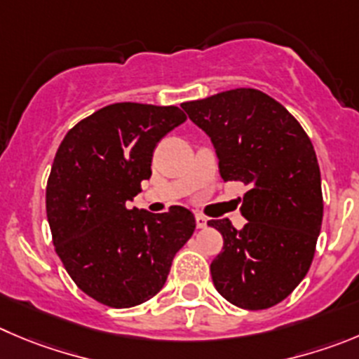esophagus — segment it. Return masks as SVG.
Here are the masks:
<instances>
[{"mask_svg": "<svg viewBox=\"0 0 359 359\" xmlns=\"http://www.w3.org/2000/svg\"><path fill=\"white\" fill-rule=\"evenodd\" d=\"M196 229H205L207 226V217L202 216V214H196Z\"/></svg>", "mask_w": 359, "mask_h": 359, "instance_id": "1", "label": "esophagus"}]
</instances>
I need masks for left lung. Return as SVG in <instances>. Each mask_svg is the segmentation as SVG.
I'll list each match as a JSON object with an SVG mask.
<instances>
[{
  "instance_id": "obj_1",
  "label": "left lung",
  "mask_w": 359,
  "mask_h": 359,
  "mask_svg": "<svg viewBox=\"0 0 359 359\" xmlns=\"http://www.w3.org/2000/svg\"><path fill=\"white\" fill-rule=\"evenodd\" d=\"M216 149L221 179L248 186L241 230L210 219L223 250L210 264L214 287L236 306L264 310L306 276L323 225V187L308 134L278 100L236 88L182 104Z\"/></svg>"
}]
</instances>
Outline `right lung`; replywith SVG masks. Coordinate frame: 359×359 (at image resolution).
Instances as JSON below:
<instances>
[{"instance_id": "obj_1", "label": "right lung", "mask_w": 359, "mask_h": 359, "mask_svg": "<svg viewBox=\"0 0 359 359\" xmlns=\"http://www.w3.org/2000/svg\"><path fill=\"white\" fill-rule=\"evenodd\" d=\"M184 120L177 106L116 102L76 123L60 143L46 187L53 243L74 283L106 306L156 296L195 232L186 207L127 209L152 175L159 140Z\"/></svg>"}]
</instances>
